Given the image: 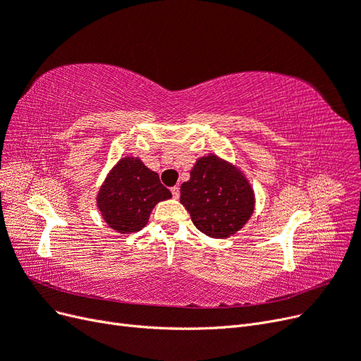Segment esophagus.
Returning <instances> with one entry per match:
<instances>
[{
  "mask_svg": "<svg viewBox=\"0 0 361 361\" xmlns=\"http://www.w3.org/2000/svg\"><path fill=\"white\" fill-rule=\"evenodd\" d=\"M171 194H173V197H174V199H179V195H180V188L178 187V185H176V187H173V188H171Z\"/></svg>",
  "mask_w": 361,
  "mask_h": 361,
  "instance_id": "esophagus-1",
  "label": "esophagus"
}]
</instances>
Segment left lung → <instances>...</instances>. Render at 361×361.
<instances>
[{"label": "left lung", "mask_w": 361, "mask_h": 361, "mask_svg": "<svg viewBox=\"0 0 361 361\" xmlns=\"http://www.w3.org/2000/svg\"><path fill=\"white\" fill-rule=\"evenodd\" d=\"M180 203L202 233L224 239L245 226L255 212L256 199L241 170L209 154L195 161L190 180L182 183Z\"/></svg>", "instance_id": "obj_1"}]
</instances>
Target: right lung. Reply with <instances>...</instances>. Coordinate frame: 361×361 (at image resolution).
<instances>
[{
	"label": "right lung",
	"mask_w": 361,
	"mask_h": 361,
	"mask_svg": "<svg viewBox=\"0 0 361 361\" xmlns=\"http://www.w3.org/2000/svg\"><path fill=\"white\" fill-rule=\"evenodd\" d=\"M170 197L158 173L147 169L138 157H126L106 174L96 204L113 231L135 233L147 224L152 209Z\"/></svg>",
	"instance_id": "1"
}]
</instances>
